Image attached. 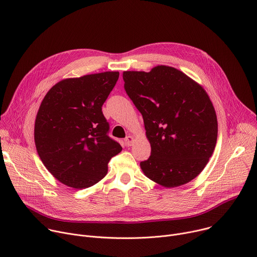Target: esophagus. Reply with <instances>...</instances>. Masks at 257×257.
I'll return each mask as SVG.
<instances>
[{
	"label": "esophagus",
	"instance_id": "34e87169",
	"mask_svg": "<svg viewBox=\"0 0 257 257\" xmlns=\"http://www.w3.org/2000/svg\"><path fill=\"white\" fill-rule=\"evenodd\" d=\"M133 142H134V138H133L131 135H128V136L125 138L124 144H125L126 147H131V146L133 145Z\"/></svg>",
	"mask_w": 257,
	"mask_h": 257
}]
</instances>
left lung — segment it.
<instances>
[{
  "mask_svg": "<svg viewBox=\"0 0 257 257\" xmlns=\"http://www.w3.org/2000/svg\"><path fill=\"white\" fill-rule=\"evenodd\" d=\"M123 79L152 148L141 162L144 173L165 188L190 182L207 165L217 141L216 113L206 91L166 65L149 73L124 72Z\"/></svg>",
  "mask_w": 257,
  "mask_h": 257,
  "instance_id": "obj_1",
  "label": "left lung"
}]
</instances>
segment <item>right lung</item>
I'll use <instances>...</instances> for the list:
<instances>
[{
    "label": "right lung",
    "instance_id": "add662e5",
    "mask_svg": "<svg viewBox=\"0 0 257 257\" xmlns=\"http://www.w3.org/2000/svg\"><path fill=\"white\" fill-rule=\"evenodd\" d=\"M119 79L104 72L65 79L45 95L35 123L37 152L45 167L63 184L86 189L107 173L109 160L122 151L108 136L102 104Z\"/></svg>",
    "mask_w": 257,
    "mask_h": 257
}]
</instances>
